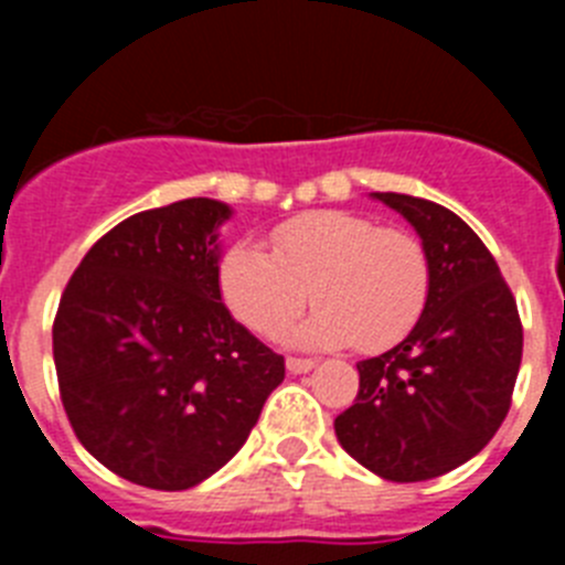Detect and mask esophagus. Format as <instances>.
<instances>
[{
  "mask_svg": "<svg viewBox=\"0 0 565 565\" xmlns=\"http://www.w3.org/2000/svg\"><path fill=\"white\" fill-rule=\"evenodd\" d=\"M313 359H302V356H288L286 359V367H288V373H308V371H313Z\"/></svg>",
  "mask_w": 565,
  "mask_h": 565,
  "instance_id": "obj_1",
  "label": "esophagus"
}]
</instances>
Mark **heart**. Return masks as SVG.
I'll return each mask as SVG.
<instances>
[{
    "label": "heart",
    "mask_w": 565,
    "mask_h": 565,
    "mask_svg": "<svg viewBox=\"0 0 565 565\" xmlns=\"http://www.w3.org/2000/svg\"><path fill=\"white\" fill-rule=\"evenodd\" d=\"M430 286V254L416 234L339 209L279 223L271 252L237 243L221 263L228 311L254 333L277 337L311 294L319 308L294 328V342H353L364 353L393 348L416 328Z\"/></svg>",
    "instance_id": "1"
}]
</instances>
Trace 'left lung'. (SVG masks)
Instances as JSON below:
<instances>
[{"instance_id":"8db88e82","label":"left lung","mask_w":565,"mask_h":565,"mask_svg":"<svg viewBox=\"0 0 565 565\" xmlns=\"http://www.w3.org/2000/svg\"><path fill=\"white\" fill-rule=\"evenodd\" d=\"M430 254L427 308L407 337L359 362V393L333 422L339 444L387 481L438 478L483 450L507 418L523 356L518 302L467 223L424 198L376 192Z\"/></svg>"}]
</instances>
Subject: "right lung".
Returning <instances> with one entry per match:
<instances>
[{
	"label": "right lung",
	"instance_id": "add662e5",
	"mask_svg": "<svg viewBox=\"0 0 565 565\" xmlns=\"http://www.w3.org/2000/svg\"><path fill=\"white\" fill-rule=\"evenodd\" d=\"M209 198L138 212L84 254L53 319L64 413L115 476L189 489L246 444L286 359L221 299Z\"/></svg>",
	"mask_w": 565,
	"mask_h": 565
}]
</instances>
